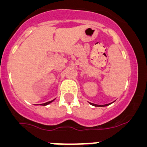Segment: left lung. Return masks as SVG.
Returning a JSON list of instances; mask_svg holds the SVG:
<instances>
[{"mask_svg": "<svg viewBox=\"0 0 147 147\" xmlns=\"http://www.w3.org/2000/svg\"><path fill=\"white\" fill-rule=\"evenodd\" d=\"M90 104L91 105H93V106H95V107H106V106H108V105H110V104H107V105H96V104H93V103H90V102H89Z\"/></svg>", "mask_w": 147, "mask_h": 147, "instance_id": "1", "label": "left lung"}]
</instances>
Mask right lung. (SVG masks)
<instances>
[{"label": "right lung", "instance_id": "obj_1", "mask_svg": "<svg viewBox=\"0 0 147 147\" xmlns=\"http://www.w3.org/2000/svg\"><path fill=\"white\" fill-rule=\"evenodd\" d=\"M54 100H52V101H50V102H46V103L42 104V105H43V106H45V105H49V104H50V103H51V102H54Z\"/></svg>", "mask_w": 147, "mask_h": 147}]
</instances>
